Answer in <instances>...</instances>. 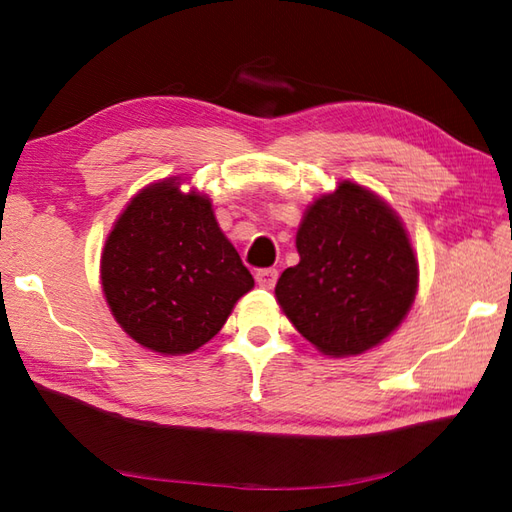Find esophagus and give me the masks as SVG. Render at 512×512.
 Segmentation results:
<instances>
[{
    "instance_id": "obj_1",
    "label": "esophagus",
    "mask_w": 512,
    "mask_h": 512,
    "mask_svg": "<svg viewBox=\"0 0 512 512\" xmlns=\"http://www.w3.org/2000/svg\"><path fill=\"white\" fill-rule=\"evenodd\" d=\"M257 284L262 288H273L277 284V270L275 268H262L255 273Z\"/></svg>"
}]
</instances>
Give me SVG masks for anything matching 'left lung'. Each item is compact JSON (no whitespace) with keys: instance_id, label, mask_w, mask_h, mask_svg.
Listing matches in <instances>:
<instances>
[{"instance_id":"obj_1","label":"left lung","mask_w":512,"mask_h":512,"mask_svg":"<svg viewBox=\"0 0 512 512\" xmlns=\"http://www.w3.org/2000/svg\"><path fill=\"white\" fill-rule=\"evenodd\" d=\"M299 264L275 297L325 356H358L383 343L411 310L418 259L405 224L361 184L343 180L314 200L297 231Z\"/></svg>"}]
</instances>
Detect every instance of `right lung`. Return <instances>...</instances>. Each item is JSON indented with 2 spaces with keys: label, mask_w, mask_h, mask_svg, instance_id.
I'll list each match as a JSON object with an SVG mask.
<instances>
[{
  "label": "right lung",
  "mask_w": 512,
  "mask_h": 512,
  "mask_svg": "<svg viewBox=\"0 0 512 512\" xmlns=\"http://www.w3.org/2000/svg\"><path fill=\"white\" fill-rule=\"evenodd\" d=\"M101 286L116 323L165 356L200 350L255 279L215 220L211 200L180 178L140 189L101 255Z\"/></svg>",
  "instance_id": "obj_1"
}]
</instances>
